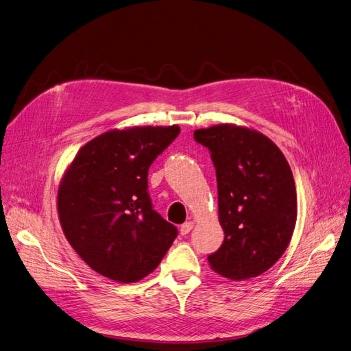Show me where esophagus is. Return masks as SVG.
Returning a JSON list of instances; mask_svg holds the SVG:
<instances>
[{"mask_svg":"<svg viewBox=\"0 0 351 351\" xmlns=\"http://www.w3.org/2000/svg\"><path fill=\"white\" fill-rule=\"evenodd\" d=\"M192 228H193V222H192V221L185 222L184 225L180 226V234H182V235H186V234H189V232L192 231Z\"/></svg>","mask_w":351,"mask_h":351,"instance_id":"esophagus-1","label":"esophagus"}]
</instances>
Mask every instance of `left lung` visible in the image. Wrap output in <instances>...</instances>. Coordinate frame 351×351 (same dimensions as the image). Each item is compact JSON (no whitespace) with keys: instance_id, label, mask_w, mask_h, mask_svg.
<instances>
[{"instance_id":"1","label":"left lung","mask_w":351,"mask_h":351,"mask_svg":"<svg viewBox=\"0 0 351 351\" xmlns=\"http://www.w3.org/2000/svg\"><path fill=\"white\" fill-rule=\"evenodd\" d=\"M193 138L210 152L225 232L209 265L234 281L261 276L282 256L295 228L291 167L278 146L254 129L223 123L197 129Z\"/></svg>"}]
</instances>
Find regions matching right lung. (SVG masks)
Returning <instances> with one entry per match:
<instances>
[{
	"mask_svg": "<svg viewBox=\"0 0 351 351\" xmlns=\"http://www.w3.org/2000/svg\"><path fill=\"white\" fill-rule=\"evenodd\" d=\"M179 133L176 125L109 130L69 165L58 185V219L73 250L100 276L123 284L145 278L178 237L152 208L147 172Z\"/></svg>",
	"mask_w": 351,
	"mask_h": 351,
	"instance_id": "add662e5",
	"label": "right lung"
}]
</instances>
